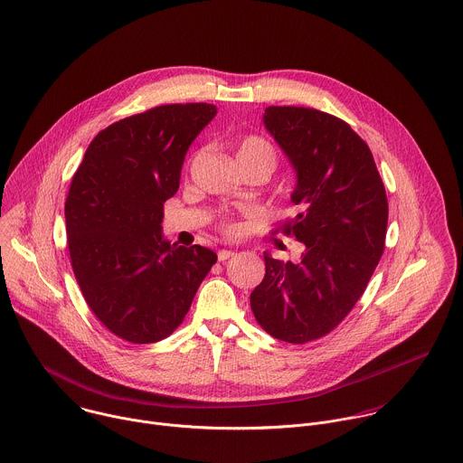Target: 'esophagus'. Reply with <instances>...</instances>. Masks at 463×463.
<instances>
[{
	"label": "esophagus",
	"instance_id": "obj_1",
	"mask_svg": "<svg viewBox=\"0 0 463 463\" xmlns=\"http://www.w3.org/2000/svg\"><path fill=\"white\" fill-rule=\"evenodd\" d=\"M234 256V252L232 250H227V249H222L220 252H218V260L220 261H227L229 258H232Z\"/></svg>",
	"mask_w": 463,
	"mask_h": 463
}]
</instances>
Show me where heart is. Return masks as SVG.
<instances>
[{
  "label": "heart",
  "instance_id": "b5f03b06",
  "mask_svg": "<svg viewBox=\"0 0 463 463\" xmlns=\"http://www.w3.org/2000/svg\"><path fill=\"white\" fill-rule=\"evenodd\" d=\"M241 158H258V160L267 162L270 167H274L276 151H274V147L269 140H265L258 135H247V137L241 138V142L238 146V160H241ZM223 227H225L227 232L236 231L234 223H231V222H225Z\"/></svg>",
  "mask_w": 463,
  "mask_h": 463
}]
</instances>
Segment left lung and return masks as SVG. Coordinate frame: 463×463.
Returning <instances> with one entry per match:
<instances>
[{
    "instance_id": "1",
    "label": "left lung",
    "mask_w": 463,
    "mask_h": 463,
    "mask_svg": "<svg viewBox=\"0 0 463 463\" xmlns=\"http://www.w3.org/2000/svg\"><path fill=\"white\" fill-rule=\"evenodd\" d=\"M265 128L292 162L299 214L281 225L305 245L299 263L265 252V278L250 294L260 326L305 345L352 312L386 243L388 198L368 144L345 120L303 106H269Z\"/></svg>"
}]
</instances>
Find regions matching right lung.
<instances>
[{"label":"right lung","instance_id":"1","mask_svg":"<svg viewBox=\"0 0 463 463\" xmlns=\"http://www.w3.org/2000/svg\"><path fill=\"white\" fill-rule=\"evenodd\" d=\"M214 115L216 106L189 102L113 122L71 178L64 218L75 279L95 317L128 343L171 335L218 260L164 240L160 225L185 153Z\"/></svg>","mask_w":463,"mask_h":463}]
</instances>
